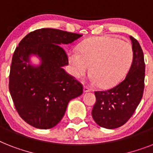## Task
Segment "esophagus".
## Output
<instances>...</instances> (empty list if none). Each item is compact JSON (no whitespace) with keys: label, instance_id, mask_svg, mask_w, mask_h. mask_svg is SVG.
<instances>
[{"label":"esophagus","instance_id":"34e87169","mask_svg":"<svg viewBox=\"0 0 153 153\" xmlns=\"http://www.w3.org/2000/svg\"><path fill=\"white\" fill-rule=\"evenodd\" d=\"M83 91H84V93H87V92L90 91V89H89V87H87V86H84V88H83Z\"/></svg>","mask_w":153,"mask_h":153}]
</instances>
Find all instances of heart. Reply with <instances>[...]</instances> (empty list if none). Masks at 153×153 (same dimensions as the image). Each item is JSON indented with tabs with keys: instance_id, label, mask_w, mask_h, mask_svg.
Wrapping results in <instances>:
<instances>
[{
	"instance_id": "1",
	"label": "heart",
	"mask_w": 153,
	"mask_h": 153,
	"mask_svg": "<svg viewBox=\"0 0 153 153\" xmlns=\"http://www.w3.org/2000/svg\"><path fill=\"white\" fill-rule=\"evenodd\" d=\"M71 73L75 79L85 76L90 70L91 82L101 88L120 83L130 70L134 52L131 45L111 36L89 38L79 46V52L68 53Z\"/></svg>"
}]
</instances>
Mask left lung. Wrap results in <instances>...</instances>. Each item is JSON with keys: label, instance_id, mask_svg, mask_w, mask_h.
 Returning <instances> with one entry per match:
<instances>
[{"label": "left lung", "instance_id": "obj_1", "mask_svg": "<svg viewBox=\"0 0 153 153\" xmlns=\"http://www.w3.org/2000/svg\"><path fill=\"white\" fill-rule=\"evenodd\" d=\"M132 42L134 59L128 74L120 84L105 91L95 92L96 103L92 116L98 126L115 129L130 120L143 96L145 65L143 51L134 38Z\"/></svg>", "mask_w": 153, "mask_h": 153}]
</instances>
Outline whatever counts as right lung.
I'll use <instances>...</instances> for the list:
<instances>
[{
  "label": "right lung",
  "instance_id": "obj_1",
  "mask_svg": "<svg viewBox=\"0 0 153 153\" xmlns=\"http://www.w3.org/2000/svg\"><path fill=\"white\" fill-rule=\"evenodd\" d=\"M82 34L43 28L29 33L16 48L9 74V91L16 111L26 123L38 129L59 123L71 100L82 95V85L66 72L68 56L60 45ZM32 55L39 65L30 62Z\"/></svg>",
  "mask_w": 153,
  "mask_h": 153
}]
</instances>
